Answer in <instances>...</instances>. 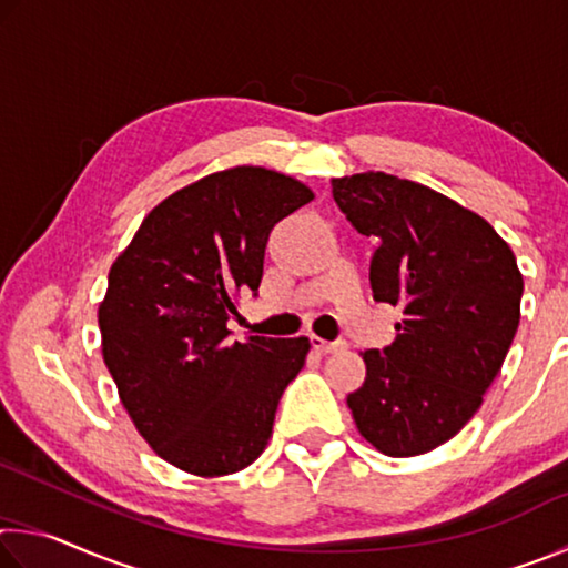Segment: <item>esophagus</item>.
Segmentation results:
<instances>
[{"mask_svg": "<svg viewBox=\"0 0 568 568\" xmlns=\"http://www.w3.org/2000/svg\"><path fill=\"white\" fill-rule=\"evenodd\" d=\"M311 345H313V351H318V353H335V351L345 348V341H323L321 335H311Z\"/></svg>", "mask_w": 568, "mask_h": 568, "instance_id": "obj_1", "label": "esophagus"}]
</instances>
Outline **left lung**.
<instances>
[{
  "mask_svg": "<svg viewBox=\"0 0 568 568\" xmlns=\"http://www.w3.org/2000/svg\"><path fill=\"white\" fill-rule=\"evenodd\" d=\"M333 197L361 235L378 237L373 297L403 305L396 341L363 353L348 408L381 454H428L474 418L501 371L524 277L484 217L420 182L358 172L335 178Z\"/></svg>",
  "mask_w": 568,
  "mask_h": 568,
  "instance_id": "left-lung-1",
  "label": "left lung"
}]
</instances>
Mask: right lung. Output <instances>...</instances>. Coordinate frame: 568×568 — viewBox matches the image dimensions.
<instances>
[{
    "label": "right lung",
    "mask_w": 568,
    "mask_h": 568,
    "mask_svg": "<svg viewBox=\"0 0 568 568\" xmlns=\"http://www.w3.org/2000/svg\"><path fill=\"white\" fill-rule=\"evenodd\" d=\"M313 200L275 170L240 165L172 192L112 263L102 355L134 428L168 464L227 476L263 454L307 338L227 341L240 291L257 293L265 245Z\"/></svg>",
    "instance_id": "1"
}]
</instances>
